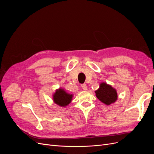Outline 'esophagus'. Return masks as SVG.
I'll use <instances>...</instances> for the list:
<instances>
[{
	"label": "esophagus",
	"mask_w": 154,
	"mask_h": 154,
	"mask_svg": "<svg viewBox=\"0 0 154 154\" xmlns=\"http://www.w3.org/2000/svg\"><path fill=\"white\" fill-rule=\"evenodd\" d=\"M82 88H83V90L84 91H87V85L85 84V83H83V84H82Z\"/></svg>",
	"instance_id": "34e87169"
}]
</instances>
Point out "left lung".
<instances>
[{"mask_svg": "<svg viewBox=\"0 0 154 154\" xmlns=\"http://www.w3.org/2000/svg\"><path fill=\"white\" fill-rule=\"evenodd\" d=\"M96 96L101 102L109 105L117 100V92L110 85L105 83L100 84L98 90L96 91Z\"/></svg>", "mask_w": 154, "mask_h": 154, "instance_id": "obj_1", "label": "left lung"}]
</instances>
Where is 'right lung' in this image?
<instances>
[{
	"label": "right lung",
	"mask_w": 154,
	"mask_h": 154,
	"mask_svg": "<svg viewBox=\"0 0 154 154\" xmlns=\"http://www.w3.org/2000/svg\"><path fill=\"white\" fill-rule=\"evenodd\" d=\"M72 95L67 93L63 89H60L56 91L53 96L54 103L61 106H66L69 105L72 100Z\"/></svg>",
	"instance_id": "add662e5"
}]
</instances>
